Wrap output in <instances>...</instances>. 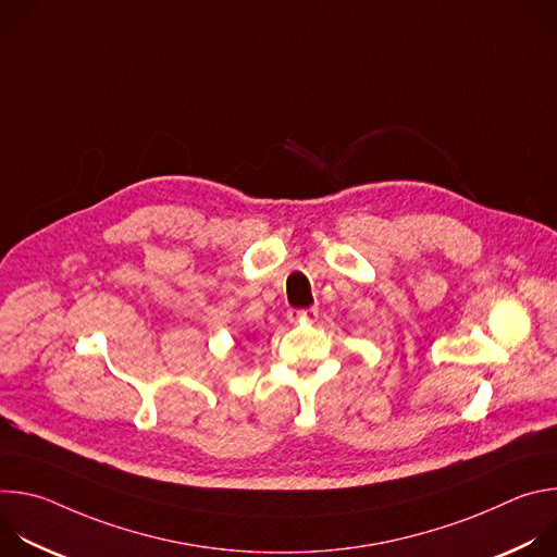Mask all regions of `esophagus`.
<instances>
[{
    "label": "esophagus",
    "instance_id": "34e87169",
    "mask_svg": "<svg viewBox=\"0 0 557 557\" xmlns=\"http://www.w3.org/2000/svg\"><path fill=\"white\" fill-rule=\"evenodd\" d=\"M317 317V308H299V310H288V322L290 324H304L312 322Z\"/></svg>",
    "mask_w": 557,
    "mask_h": 557
}]
</instances>
